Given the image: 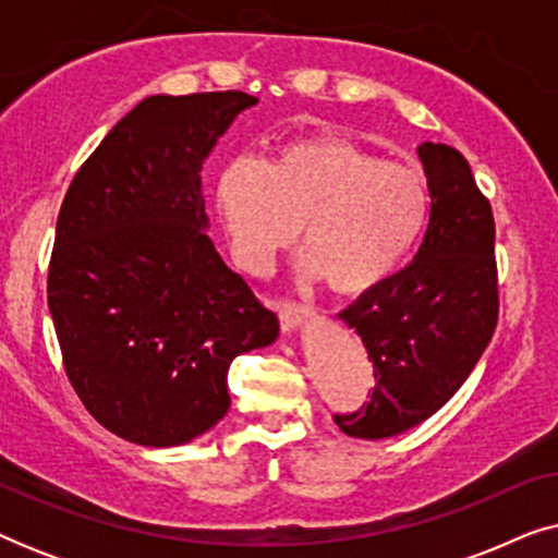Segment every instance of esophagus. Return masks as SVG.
Instances as JSON below:
<instances>
[{
	"label": "esophagus",
	"instance_id": "34e87169",
	"mask_svg": "<svg viewBox=\"0 0 558 558\" xmlns=\"http://www.w3.org/2000/svg\"><path fill=\"white\" fill-rule=\"evenodd\" d=\"M274 310H277V315H279L281 330H287V332L294 330V327H300L312 312L307 304H300L292 300H277L274 302Z\"/></svg>",
	"mask_w": 558,
	"mask_h": 558
}]
</instances>
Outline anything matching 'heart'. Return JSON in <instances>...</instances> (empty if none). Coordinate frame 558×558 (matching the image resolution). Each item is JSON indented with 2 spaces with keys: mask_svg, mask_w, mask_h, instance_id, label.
Returning a JSON list of instances; mask_svg holds the SVG:
<instances>
[{
  "mask_svg": "<svg viewBox=\"0 0 558 558\" xmlns=\"http://www.w3.org/2000/svg\"><path fill=\"white\" fill-rule=\"evenodd\" d=\"M218 210L239 262L269 269L277 251L300 235L302 271L335 294L355 296L391 279L429 216L422 170L386 162L338 134L281 144L266 165H228L216 190Z\"/></svg>",
  "mask_w": 558,
  "mask_h": 558,
  "instance_id": "heart-1",
  "label": "heart"
}]
</instances>
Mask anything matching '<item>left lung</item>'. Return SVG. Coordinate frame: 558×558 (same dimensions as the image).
Listing matches in <instances>:
<instances>
[{
	"instance_id": "8db88e82",
	"label": "left lung",
	"mask_w": 558,
	"mask_h": 558,
	"mask_svg": "<svg viewBox=\"0 0 558 558\" xmlns=\"http://www.w3.org/2000/svg\"><path fill=\"white\" fill-rule=\"evenodd\" d=\"M416 151L432 197L422 246L411 264L338 315L361 335L376 376L368 403L335 414L348 437H396L437 414L498 325L490 203L454 147L424 142Z\"/></svg>"
}]
</instances>
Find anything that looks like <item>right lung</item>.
Instances as JSON below:
<instances>
[{
	"mask_svg": "<svg viewBox=\"0 0 558 558\" xmlns=\"http://www.w3.org/2000/svg\"><path fill=\"white\" fill-rule=\"evenodd\" d=\"M256 101L243 90L144 98L60 205L48 307L68 380L134 445L178 447L216 426L233 357L279 335L205 233L203 162Z\"/></svg>",
	"mask_w": 558,
	"mask_h": 558,
	"instance_id": "1",
	"label": "right lung"
}]
</instances>
